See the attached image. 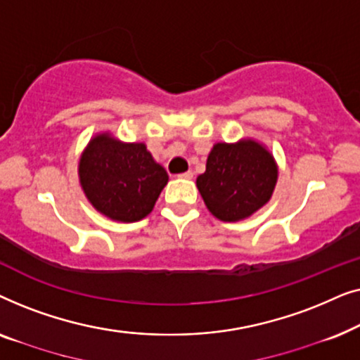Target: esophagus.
Wrapping results in <instances>:
<instances>
[{"mask_svg": "<svg viewBox=\"0 0 360 360\" xmlns=\"http://www.w3.org/2000/svg\"><path fill=\"white\" fill-rule=\"evenodd\" d=\"M179 179H185V180H191L193 179V172H184V174H179L176 175Z\"/></svg>", "mask_w": 360, "mask_h": 360, "instance_id": "1", "label": "esophagus"}]
</instances>
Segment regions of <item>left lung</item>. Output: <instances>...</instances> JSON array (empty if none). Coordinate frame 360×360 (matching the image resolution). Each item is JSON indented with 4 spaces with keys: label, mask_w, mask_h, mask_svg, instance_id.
Here are the masks:
<instances>
[{
    "label": "left lung",
    "mask_w": 360,
    "mask_h": 360,
    "mask_svg": "<svg viewBox=\"0 0 360 360\" xmlns=\"http://www.w3.org/2000/svg\"><path fill=\"white\" fill-rule=\"evenodd\" d=\"M275 181L277 167L269 150L254 141H240L213 147L196 186L216 218L239 221L267 203Z\"/></svg>",
    "instance_id": "8db88e82"
}]
</instances>
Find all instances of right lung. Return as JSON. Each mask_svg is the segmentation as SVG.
I'll use <instances>...</instances> for the list:
<instances>
[{
  "label": "right lung",
  "mask_w": 360,
  "mask_h": 360,
  "mask_svg": "<svg viewBox=\"0 0 360 360\" xmlns=\"http://www.w3.org/2000/svg\"><path fill=\"white\" fill-rule=\"evenodd\" d=\"M80 184L91 205L108 218L134 223L154 208L169 181L144 144H122L100 134L80 159Z\"/></svg>",
  "instance_id": "add662e5"
}]
</instances>
